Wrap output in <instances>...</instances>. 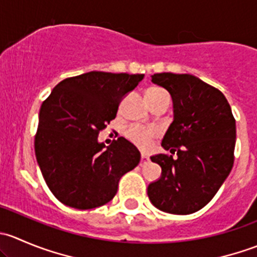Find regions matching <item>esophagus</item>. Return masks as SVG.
<instances>
[{
	"mask_svg": "<svg viewBox=\"0 0 257 257\" xmlns=\"http://www.w3.org/2000/svg\"><path fill=\"white\" fill-rule=\"evenodd\" d=\"M149 157H147V155H142L141 157V167H144V165H147L148 163H149Z\"/></svg>",
	"mask_w": 257,
	"mask_h": 257,
	"instance_id": "esophagus-1",
	"label": "esophagus"
}]
</instances>
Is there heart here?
<instances>
[{"instance_id": "heart-1", "label": "heart", "mask_w": 257, "mask_h": 257, "mask_svg": "<svg viewBox=\"0 0 257 257\" xmlns=\"http://www.w3.org/2000/svg\"><path fill=\"white\" fill-rule=\"evenodd\" d=\"M165 97H169V95H168V93L165 90L160 89V88H149L147 90V98L150 104L153 102H155V100ZM124 136H125V138L131 143L136 145V147L141 148V149H147V148H149L153 139L157 137V132L154 129L143 128V126L139 125H132L126 129Z\"/></svg>"}]
</instances>
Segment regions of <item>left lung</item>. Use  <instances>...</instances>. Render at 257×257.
<instances>
[{
    "label": "left lung",
    "instance_id": "obj_1",
    "mask_svg": "<svg viewBox=\"0 0 257 257\" xmlns=\"http://www.w3.org/2000/svg\"><path fill=\"white\" fill-rule=\"evenodd\" d=\"M152 80L172 94L174 120L162 141L170 154L150 157L163 173L148 186V196L162 211L193 214L214 198L231 172L235 118L225 95L191 74L157 73Z\"/></svg>",
    "mask_w": 257,
    "mask_h": 257
}]
</instances>
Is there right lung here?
Returning a JSON list of instances; mask_svg holds the SVG:
<instances>
[{"instance_id": "right-lung-1", "label": "right lung", "mask_w": 257, "mask_h": 257, "mask_svg": "<svg viewBox=\"0 0 257 257\" xmlns=\"http://www.w3.org/2000/svg\"><path fill=\"white\" fill-rule=\"evenodd\" d=\"M144 74L88 72L62 80L43 100L35 152L46 184L62 204L98 208L114 198L118 183L141 162V153L124 138L105 149L97 142L115 118L124 95Z\"/></svg>"}]
</instances>
